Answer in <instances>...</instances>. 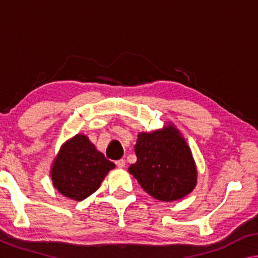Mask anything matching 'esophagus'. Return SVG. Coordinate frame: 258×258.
Masks as SVG:
<instances>
[{
    "label": "esophagus",
    "mask_w": 258,
    "mask_h": 258,
    "mask_svg": "<svg viewBox=\"0 0 258 258\" xmlns=\"http://www.w3.org/2000/svg\"><path fill=\"white\" fill-rule=\"evenodd\" d=\"M115 164H116V166H117V167H118V168H123V167H125V159L116 160Z\"/></svg>",
    "instance_id": "1"
}]
</instances>
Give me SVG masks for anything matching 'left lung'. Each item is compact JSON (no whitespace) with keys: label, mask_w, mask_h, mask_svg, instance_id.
Listing matches in <instances>:
<instances>
[{"label":"left lung","mask_w":258,"mask_h":258,"mask_svg":"<svg viewBox=\"0 0 258 258\" xmlns=\"http://www.w3.org/2000/svg\"><path fill=\"white\" fill-rule=\"evenodd\" d=\"M134 151L138 159L128 172L154 198L173 202L194 190L197 169L190 148L175 127L140 133Z\"/></svg>","instance_id":"left-lung-1"}]
</instances>
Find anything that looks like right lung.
Returning <instances> with one entry per match:
<instances>
[{"instance_id":"right-lung-1","label":"right lung","mask_w":258,"mask_h":258,"mask_svg":"<svg viewBox=\"0 0 258 258\" xmlns=\"http://www.w3.org/2000/svg\"><path fill=\"white\" fill-rule=\"evenodd\" d=\"M113 167L85 135L77 134L60 149L51 171L52 182L64 197L81 202L99 189Z\"/></svg>"}]
</instances>
